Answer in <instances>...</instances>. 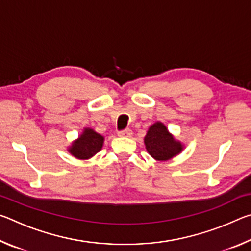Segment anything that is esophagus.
Here are the masks:
<instances>
[{
  "label": "esophagus",
  "instance_id": "esophagus-1",
  "mask_svg": "<svg viewBox=\"0 0 251 251\" xmlns=\"http://www.w3.org/2000/svg\"><path fill=\"white\" fill-rule=\"evenodd\" d=\"M131 134H133V131L129 128H126V129H123L118 131V136H122V137H130Z\"/></svg>",
  "mask_w": 251,
  "mask_h": 251
}]
</instances>
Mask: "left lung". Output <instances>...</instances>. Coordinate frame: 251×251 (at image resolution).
Masks as SVG:
<instances>
[{
  "label": "left lung",
  "mask_w": 251,
  "mask_h": 251,
  "mask_svg": "<svg viewBox=\"0 0 251 251\" xmlns=\"http://www.w3.org/2000/svg\"><path fill=\"white\" fill-rule=\"evenodd\" d=\"M146 150L157 160H168L179 154L182 146L168 133L166 126L157 122L150 127L144 139Z\"/></svg>",
  "instance_id": "left-lung-1"
}]
</instances>
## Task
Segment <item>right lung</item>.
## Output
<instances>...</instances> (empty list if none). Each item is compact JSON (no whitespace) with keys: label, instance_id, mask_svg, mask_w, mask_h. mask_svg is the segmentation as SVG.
<instances>
[{"label":"right lung","instance_id":"1","mask_svg":"<svg viewBox=\"0 0 251 251\" xmlns=\"http://www.w3.org/2000/svg\"><path fill=\"white\" fill-rule=\"evenodd\" d=\"M104 137L91 128H86L70 148V152L78 159H87L99 152L103 146Z\"/></svg>","mask_w":251,"mask_h":251}]
</instances>
